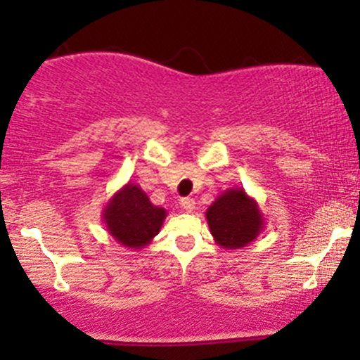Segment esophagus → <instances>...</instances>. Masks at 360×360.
Here are the masks:
<instances>
[{
  "instance_id": "1",
  "label": "esophagus",
  "mask_w": 360,
  "mask_h": 360,
  "mask_svg": "<svg viewBox=\"0 0 360 360\" xmlns=\"http://www.w3.org/2000/svg\"><path fill=\"white\" fill-rule=\"evenodd\" d=\"M181 208H183V212L186 213H191L194 210V200L193 198H183V200L179 201Z\"/></svg>"
}]
</instances>
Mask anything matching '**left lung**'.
<instances>
[{
  "label": "left lung",
  "mask_w": 360,
  "mask_h": 360,
  "mask_svg": "<svg viewBox=\"0 0 360 360\" xmlns=\"http://www.w3.org/2000/svg\"><path fill=\"white\" fill-rule=\"evenodd\" d=\"M206 221L213 240L226 250L243 249L266 229L257 201L242 188L223 191L206 210Z\"/></svg>",
  "instance_id": "obj_1"
}]
</instances>
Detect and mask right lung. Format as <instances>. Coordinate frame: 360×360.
Instances as JSON below:
<instances>
[{
	"label": "right lung",
	"mask_w": 360,
	"mask_h": 360,
	"mask_svg": "<svg viewBox=\"0 0 360 360\" xmlns=\"http://www.w3.org/2000/svg\"><path fill=\"white\" fill-rule=\"evenodd\" d=\"M103 223L111 237L128 249H143L160 232L167 212L150 203L139 184L120 188L103 208Z\"/></svg>",
	"instance_id": "obj_1"
}]
</instances>
